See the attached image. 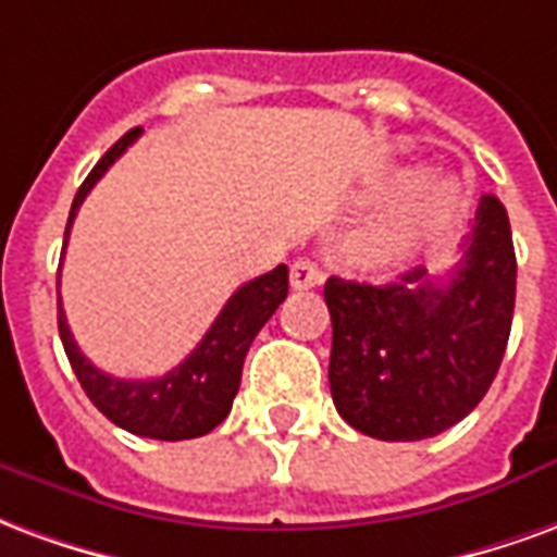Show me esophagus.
Listing matches in <instances>:
<instances>
[{
    "label": "esophagus",
    "mask_w": 557,
    "mask_h": 557,
    "mask_svg": "<svg viewBox=\"0 0 557 557\" xmlns=\"http://www.w3.org/2000/svg\"><path fill=\"white\" fill-rule=\"evenodd\" d=\"M320 282H323V273H320V267L314 261L296 258L290 263V284H294V290H308V287H318Z\"/></svg>",
    "instance_id": "obj_1"
}]
</instances>
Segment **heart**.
I'll list each match as a JSON object with an SVG mask.
<instances>
[{"instance_id":"heart-1","label":"heart","mask_w":557,"mask_h":557,"mask_svg":"<svg viewBox=\"0 0 557 557\" xmlns=\"http://www.w3.org/2000/svg\"><path fill=\"white\" fill-rule=\"evenodd\" d=\"M450 207H454V195H450L448 186H433L424 195V201L412 210L380 219V222L359 231L350 239L352 263L368 270V273H383V270H392L400 261H407L409 255L418 249V243L424 239V234L433 225L445 222Z\"/></svg>"}]
</instances>
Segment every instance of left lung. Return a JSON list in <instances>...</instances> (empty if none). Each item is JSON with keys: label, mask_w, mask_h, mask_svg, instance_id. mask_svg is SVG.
Listing matches in <instances>:
<instances>
[{"label": "left lung", "mask_w": 557, "mask_h": 557, "mask_svg": "<svg viewBox=\"0 0 557 557\" xmlns=\"http://www.w3.org/2000/svg\"><path fill=\"white\" fill-rule=\"evenodd\" d=\"M323 296L341 418L383 442L454 428L484 400L510 338L517 255L505 205L481 198L460 263L445 278H430L424 267L388 284L332 275Z\"/></svg>", "instance_id": "8db88e82"}]
</instances>
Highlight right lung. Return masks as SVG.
<instances>
[{"instance_id": "obj_1", "label": "right lung", "mask_w": 557, "mask_h": 557, "mask_svg": "<svg viewBox=\"0 0 557 557\" xmlns=\"http://www.w3.org/2000/svg\"><path fill=\"white\" fill-rule=\"evenodd\" d=\"M139 136L141 127L121 136L85 177L73 198L67 228H64V246H67L73 219L83 207L85 195L95 189L97 181L109 172V165ZM284 296H287V267L282 263L273 273H263L237 287V294L219 311V318L207 329L205 338L198 341V347L177 368L153 380H117L88 362L71 335L62 296H59V335L85 395L112 424L136 436H148V440H195L228 418L251 341L261 332L263 323L273 318Z\"/></svg>"}]
</instances>
